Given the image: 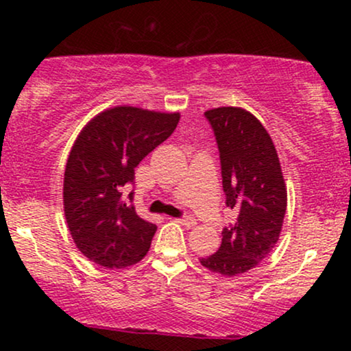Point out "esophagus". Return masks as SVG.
I'll return each instance as SVG.
<instances>
[{"mask_svg": "<svg viewBox=\"0 0 351 351\" xmlns=\"http://www.w3.org/2000/svg\"><path fill=\"white\" fill-rule=\"evenodd\" d=\"M176 223H180L181 226H184V228H193L196 224V219L193 216H183V217H178V219H176Z\"/></svg>", "mask_w": 351, "mask_h": 351, "instance_id": "1", "label": "esophagus"}]
</instances>
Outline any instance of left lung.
Masks as SVG:
<instances>
[{
	"mask_svg": "<svg viewBox=\"0 0 351 351\" xmlns=\"http://www.w3.org/2000/svg\"><path fill=\"white\" fill-rule=\"evenodd\" d=\"M204 117L219 150L226 206L237 217L221 232V247L199 263L231 277L256 267L279 241L287 189L271 135L251 112L219 107Z\"/></svg>",
	"mask_w": 351,
	"mask_h": 351,
	"instance_id": "1",
	"label": "left lung"
}]
</instances>
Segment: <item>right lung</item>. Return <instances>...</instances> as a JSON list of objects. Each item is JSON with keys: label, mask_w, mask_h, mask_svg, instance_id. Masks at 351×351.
Returning <instances> with one entry per match:
<instances>
[{"label": "right lung", "mask_w": 351, "mask_h": 351, "mask_svg": "<svg viewBox=\"0 0 351 351\" xmlns=\"http://www.w3.org/2000/svg\"><path fill=\"white\" fill-rule=\"evenodd\" d=\"M180 114L114 107L88 122L64 173V213L75 245L92 263L122 269L142 261L156 226L125 199L135 168L175 132Z\"/></svg>", "instance_id": "obj_1"}]
</instances>
